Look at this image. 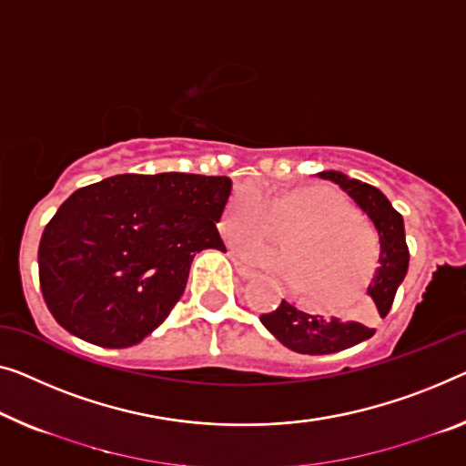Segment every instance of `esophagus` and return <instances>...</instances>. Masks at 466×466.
I'll return each instance as SVG.
<instances>
[{
	"instance_id": "obj_1",
	"label": "esophagus",
	"mask_w": 466,
	"mask_h": 466,
	"mask_svg": "<svg viewBox=\"0 0 466 466\" xmlns=\"http://www.w3.org/2000/svg\"><path fill=\"white\" fill-rule=\"evenodd\" d=\"M234 268H236V272H238V276L242 278V280H251V278H255V276H257V272H253L251 268L242 266V263H240V261H236V259H234Z\"/></svg>"
}]
</instances>
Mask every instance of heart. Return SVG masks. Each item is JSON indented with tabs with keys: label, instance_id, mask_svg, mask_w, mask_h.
I'll return each mask as SVG.
<instances>
[{
	"label": "heart",
	"instance_id": "heart-1",
	"mask_svg": "<svg viewBox=\"0 0 466 466\" xmlns=\"http://www.w3.org/2000/svg\"><path fill=\"white\" fill-rule=\"evenodd\" d=\"M280 230L289 232L287 251L251 238L240 242L236 253L301 289L316 308L332 309L351 301L377 269L379 236L372 224L332 190L245 186L221 219V232L230 242L240 236L269 238Z\"/></svg>",
	"mask_w": 466,
	"mask_h": 466
}]
</instances>
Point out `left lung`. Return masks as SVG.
<instances>
[{"instance_id": "1", "label": "left lung", "mask_w": 466, "mask_h": 466, "mask_svg": "<svg viewBox=\"0 0 466 466\" xmlns=\"http://www.w3.org/2000/svg\"><path fill=\"white\" fill-rule=\"evenodd\" d=\"M318 177L337 184L370 218L372 226L379 232L380 253L377 272H374L372 282L368 284V295L372 299L368 316L356 318V320L324 318L297 309L295 305L284 299L280 308H276L272 314H261V324L272 332L278 341L289 350L308 353V356L337 353L370 339L374 335L370 318L377 316V311L380 318L389 314L395 290L408 272L404 219L393 209L385 194L370 184L345 176L341 171H320ZM374 307L378 309L374 310Z\"/></svg>"}]
</instances>
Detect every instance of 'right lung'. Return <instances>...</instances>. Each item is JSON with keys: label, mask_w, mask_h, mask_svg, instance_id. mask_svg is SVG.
Segmentation results:
<instances>
[{"label": "right lung", "mask_w": 466, "mask_h": 466, "mask_svg": "<svg viewBox=\"0 0 466 466\" xmlns=\"http://www.w3.org/2000/svg\"><path fill=\"white\" fill-rule=\"evenodd\" d=\"M232 179L197 173L106 177L73 192L39 242L54 320L83 341H144L184 295L194 255L226 253L218 221Z\"/></svg>", "instance_id": "add662e5"}]
</instances>
